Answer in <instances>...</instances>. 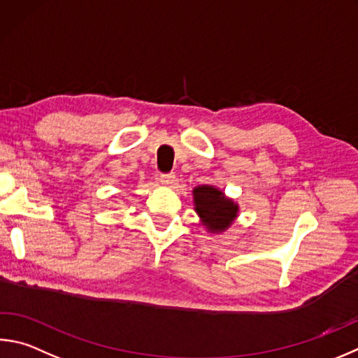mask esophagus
<instances>
[{
	"label": "esophagus",
	"instance_id": "1",
	"mask_svg": "<svg viewBox=\"0 0 358 358\" xmlns=\"http://www.w3.org/2000/svg\"><path fill=\"white\" fill-rule=\"evenodd\" d=\"M159 183L161 185H166V186H169V185H172L173 181H175V175L173 173H159Z\"/></svg>",
	"mask_w": 358,
	"mask_h": 358
}]
</instances>
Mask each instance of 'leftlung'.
<instances>
[{
  "label": "left lung",
  "instance_id": "1",
  "mask_svg": "<svg viewBox=\"0 0 358 358\" xmlns=\"http://www.w3.org/2000/svg\"><path fill=\"white\" fill-rule=\"evenodd\" d=\"M194 201L196 211L203 219L205 225L213 231H222L230 227L236 217L238 206L224 192L213 186H199L194 189Z\"/></svg>",
  "mask_w": 358,
  "mask_h": 358
}]
</instances>
